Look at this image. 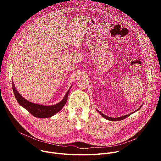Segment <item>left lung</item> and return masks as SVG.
<instances>
[{
	"mask_svg": "<svg viewBox=\"0 0 161 161\" xmlns=\"http://www.w3.org/2000/svg\"><path fill=\"white\" fill-rule=\"evenodd\" d=\"M142 107V106H141ZM141 107L139 108V109H137V110H136L135 111H134V112H132V113H129V114H127V115H124V116H122V117H117V118H112V117H108V116H106V115H105V114H104L103 113H102L101 112H100L99 110H97V109H96L97 110V111L99 113H100L101 115H102V117H104V119H106V120H111V121H119V120H124V119H125V118H127V117H128L129 116H130V114H132L133 113H135L136 111H138L140 108H141Z\"/></svg>",
	"mask_w": 161,
	"mask_h": 161,
	"instance_id": "1",
	"label": "left lung"
}]
</instances>
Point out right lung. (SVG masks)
<instances>
[{
	"label": "right lung",
	"instance_id": "right-lung-1",
	"mask_svg": "<svg viewBox=\"0 0 161 161\" xmlns=\"http://www.w3.org/2000/svg\"><path fill=\"white\" fill-rule=\"evenodd\" d=\"M12 86L14 96L19 104L23 108L26 109L34 117L37 118H50L55 115L58 111H60L66 104L69 93L70 89L72 86H71L69 89L67 90V93L65 94V96L61 101L54 105L44 106L42 104L33 103L26 100L18 93V92L14 86L13 81H12Z\"/></svg>",
	"mask_w": 161,
	"mask_h": 161
}]
</instances>
